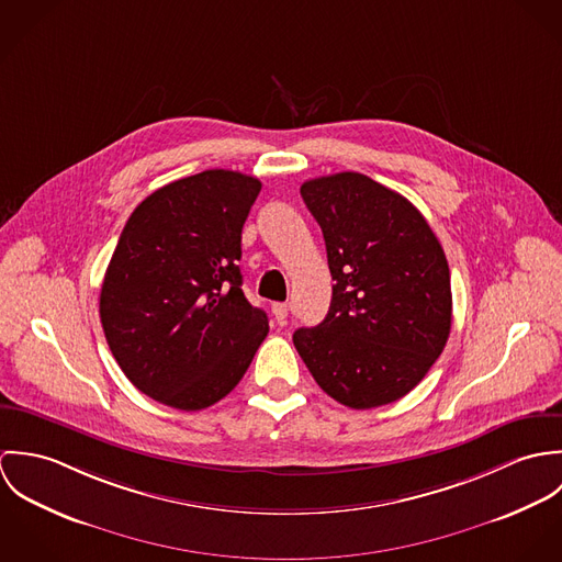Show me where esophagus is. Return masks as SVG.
<instances>
[{
    "mask_svg": "<svg viewBox=\"0 0 562 562\" xmlns=\"http://www.w3.org/2000/svg\"><path fill=\"white\" fill-rule=\"evenodd\" d=\"M272 316L279 322L285 321L290 316V305L288 303H274L272 305Z\"/></svg>",
    "mask_w": 562,
    "mask_h": 562,
    "instance_id": "34e87169",
    "label": "esophagus"
}]
</instances>
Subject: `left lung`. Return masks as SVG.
Segmentation results:
<instances>
[{"instance_id": "obj_1", "label": "left lung", "mask_w": 562, "mask_h": 562, "mask_svg": "<svg viewBox=\"0 0 562 562\" xmlns=\"http://www.w3.org/2000/svg\"><path fill=\"white\" fill-rule=\"evenodd\" d=\"M321 225L335 281L326 318L294 333L322 390L350 408L401 401L450 335L446 252L419 210L361 172L301 186Z\"/></svg>"}]
</instances>
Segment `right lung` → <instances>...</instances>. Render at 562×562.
<instances>
[{"mask_svg":"<svg viewBox=\"0 0 562 562\" xmlns=\"http://www.w3.org/2000/svg\"><path fill=\"white\" fill-rule=\"evenodd\" d=\"M261 181L212 168L149 194L108 263L99 316L125 376L149 398L199 411L225 398L268 335L241 292V227Z\"/></svg>","mask_w":562,"mask_h":562,"instance_id":"add662e5","label":"right lung"}]
</instances>
